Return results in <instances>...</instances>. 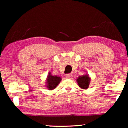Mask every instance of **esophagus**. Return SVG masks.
Listing matches in <instances>:
<instances>
[{"instance_id":"obj_1","label":"esophagus","mask_w":128,"mask_h":128,"mask_svg":"<svg viewBox=\"0 0 128 128\" xmlns=\"http://www.w3.org/2000/svg\"><path fill=\"white\" fill-rule=\"evenodd\" d=\"M66 76L67 78H70L71 76H72V74H66Z\"/></svg>"}]
</instances>
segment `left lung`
<instances>
[{
  "mask_svg": "<svg viewBox=\"0 0 128 128\" xmlns=\"http://www.w3.org/2000/svg\"><path fill=\"white\" fill-rule=\"evenodd\" d=\"M90 81L91 78L88 74L80 76L76 80L78 85L82 89H87L90 85Z\"/></svg>",
  "mask_w": 128,
  "mask_h": 128,
  "instance_id": "obj_1",
  "label": "left lung"
}]
</instances>
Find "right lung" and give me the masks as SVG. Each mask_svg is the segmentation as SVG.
Instances as JSON below:
<instances>
[{
  "mask_svg": "<svg viewBox=\"0 0 128 128\" xmlns=\"http://www.w3.org/2000/svg\"><path fill=\"white\" fill-rule=\"evenodd\" d=\"M61 81V77L58 76L52 75L51 72H50L48 73V76H47L46 78V88L47 89L49 90L55 89V88L57 87L58 85L60 84V82Z\"/></svg>",
  "mask_w": 128,
  "mask_h": 128,
  "instance_id": "obj_1",
  "label": "right lung"
}]
</instances>
